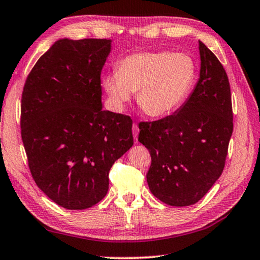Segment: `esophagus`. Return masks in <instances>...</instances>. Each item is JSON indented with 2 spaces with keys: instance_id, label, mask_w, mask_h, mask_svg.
Masks as SVG:
<instances>
[{
  "instance_id": "1",
  "label": "esophagus",
  "mask_w": 260,
  "mask_h": 260,
  "mask_svg": "<svg viewBox=\"0 0 260 260\" xmlns=\"http://www.w3.org/2000/svg\"><path fill=\"white\" fill-rule=\"evenodd\" d=\"M133 134H134V138L136 139V141H137L138 134H139V127H138L137 123H134V124H133Z\"/></svg>"
}]
</instances>
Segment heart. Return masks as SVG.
Instances as JSON below:
<instances>
[{
	"instance_id": "heart-1",
	"label": "heart",
	"mask_w": 260,
	"mask_h": 260,
	"mask_svg": "<svg viewBox=\"0 0 260 260\" xmlns=\"http://www.w3.org/2000/svg\"><path fill=\"white\" fill-rule=\"evenodd\" d=\"M197 73V63L187 53L139 52L123 58L117 72L103 77L102 86L115 111H123L133 93H137L138 106L144 113L159 118L186 101Z\"/></svg>"
}]
</instances>
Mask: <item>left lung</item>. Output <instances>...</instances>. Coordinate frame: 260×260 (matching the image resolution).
I'll use <instances>...</instances> for the list:
<instances>
[{
	"label": "left lung",
	"instance_id": "obj_1",
	"mask_svg": "<svg viewBox=\"0 0 260 260\" xmlns=\"http://www.w3.org/2000/svg\"><path fill=\"white\" fill-rule=\"evenodd\" d=\"M199 51L200 78L187 101L173 115L138 125V142L151 154L149 188L174 207L197 203L221 177L234 129L225 71L202 42Z\"/></svg>",
	"mask_w": 260,
	"mask_h": 260
}]
</instances>
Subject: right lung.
I'll return each instance as SVG.
<instances>
[{
	"label": "right lung",
	"mask_w": 260,
	"mask_h": 260,
	"mask_svg": "<svg viewBox=\"0 0 260 260\" xmlns=\"http://www.w3.org/2000/svg\"><path fill=\"white\" fill-rule=\"evenodd\" d=\"M110 51V39L61 38L24 85L21 127L30 172L66 209L101 201L111 166L134 145L131 118L102 108L101 72Z\"/></svg>",
	"instance_id": "1"
}]
</instances>
